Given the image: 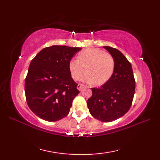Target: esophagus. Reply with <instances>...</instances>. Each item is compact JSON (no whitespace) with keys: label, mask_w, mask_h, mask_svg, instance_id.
Here are the masks:
<instances>
[{"label":"esophagus","mask_w":160,"mask_h":160,"mask_svg":"<svg viewBox=\"0 0 160 160\" xmlns=\"http://www.w3.org/2000/svg\"><path fill=\"white\" fill-rule=\"evenodd\" d=\"M84 87H85V86H84V84H78V87H77L78 89L79 90V91H82Z\"/></svg>","instance_id":"34e87169"}]
</instances>
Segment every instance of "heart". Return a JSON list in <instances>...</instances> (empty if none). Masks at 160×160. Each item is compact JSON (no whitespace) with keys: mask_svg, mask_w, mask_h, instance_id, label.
<instances>
[{"mask_svg":"<svg viewBox=\"0 0 160 160\" xmlns=\"http://www.w3.org/2000/svg\"><path fill=\"white\" fill-rule=\"evenodd\" d=\"M71 78L78 80L84 73L82 81L87 84L102 86L113 76L115 60L110 53L96 48L87 49L78 53L77 60H71L68 65Z\"/></svg>","mask_w":160,"mask_h":160,"instance_id":"b5f03b06","label":"heart"}]
</instances>
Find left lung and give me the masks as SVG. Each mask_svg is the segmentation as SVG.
Segmentation results:
<instances>
[{
  "label": "left lung",
  "mask_w": 160,
  "mask_h": 160,
  "mask_svg": "<svg viewBox=\"0 0 160 160\" xmlns=\"http://www.w3.org/2000/svg\"><path fill=\"white\" fill-rule=\"evenodd\" d=\"M115 60V70L108 82L100 88H91L92 96L87 100L91 115L97 120L109 122L123 116L130 108L135 81L130 62L117 49L104 46Z\"/></svg>",
  "instance_id": "1"
}]
</instances>
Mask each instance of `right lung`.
Masks as SVG:
<instances>
[{"mask_svg":"<svg viewBox=\"0 0 160 160\" xmlns=\"http://www.w3.org/2000/svg\"><path fill=\"white\" fill-rule=\"evenodd\" d=\"M80 47L53 45L42 49L29 64L25 78L26 100L37 116L56 122L69 114L79 91L69 62Z\"/></svg>","mask_w":160,"mask_h":160,"instance_id":"right-lung-1","label":"right lung"}]
</instances>
